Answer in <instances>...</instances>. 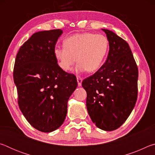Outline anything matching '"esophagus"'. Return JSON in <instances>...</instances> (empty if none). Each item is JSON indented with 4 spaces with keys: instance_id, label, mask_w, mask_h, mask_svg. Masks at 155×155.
<instances>
[{
    "instance_id": "1",
    "label": "esophagus",
    "mask_w": 155,
    "mask_h": 155,
    "mask_svg": "<svg viewBox=\"0 0 155 155\" xmlns=\"http://www.w3.org/2000/svg\"><path fill=\"white\" fill-rule=\"evenodd\" d=\"M77 82H78V86H81V83H82V81H83L82 78H81V77H79V76H77Z\"/></svg>"
}]
</instances>
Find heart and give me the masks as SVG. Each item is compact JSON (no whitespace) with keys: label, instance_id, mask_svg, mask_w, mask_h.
<instances>
[{"label":"heart","instance_id":"b5f03b06","mask_svg":"<svg viewBox=\"0 0 155 155\" xmlns=\"http://www.w3.org/2000/svg\"><path fill=\"white\" fill-rule=\"evenodd\" d=\"M64 46H55L53 50L57 64L62 70L70 71L77 61V72H94L101 68L105 59L109 40L103 34L77 33L65 38Z\"/></svg>","mask_w":155,"mask_h":155}]
</instances>
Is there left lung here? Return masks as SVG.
I'll use <instances>...</instances> for the list:
<instances>
[{
  "label": "left lung",
  "instance_id": "left-lung-1",
  "mask_svg": "<svg viewBox=\"0 0 155 155\" xmlns=\"http://www.w3.org/2000/svg\"><path fill=\"white\" fill-rule=\"evenodd\" d=\"M106 33L109 51L104 64L83 81L88 114L96 126L111 131L124 124L137 98L138 68L128 44L111 31Z\"/></svg>",
  "mask_w": 155,
  "mask_h": 155
}]
</instances>
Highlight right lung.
Segmentation results:
<instances>
[{
  "label": "right lung",
  "instance_id": "obj_1",
  "mask_svg": "<svg viewBox=\"0 0 155 155\" xmlns=\"http://www.w3.org/2000/svg\"><path fill=\"white\" fill-rule=\"evenodd\" d=\"M62 33L53 29L34 33L15 57L14 81L18 105L29 124L44 133L64 123L68 101L77 87L75 75L62 70L53 54Z\"/></svg>",
  "mask_w": 155,
  "mask_h": 155
}]
</instances>
